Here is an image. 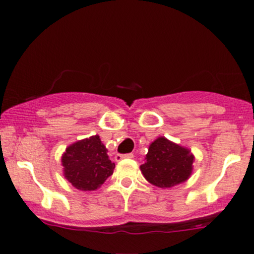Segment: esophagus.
Listing matches in <instances>:
<instances>
[{"mask_svg": "<svg viewBox=\"0 0 254 254\" xmlns=\"http://www.w3.org/2000/svg\"><path fill=\"white\" fill-rule=\"evenodd\" d=\"M133 157V154L132 153H129V154H117L116 155V160L117 161H121V160L123 159H132Z\"/></svg>", "mask_w": 254, "mask_h": 254, "instance_id": "1", "label": "esophagus"}]
</instances>
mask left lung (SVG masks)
Segmentation results:
<instances>
[{"label": "left lung", "mask_w": 254, "mask_h": 254, "mask_svg": "<svg viewBox=\"0 0 254 254\" xmlns=\"http://www.w3.org/2000/svg\"><path fill=\"white\" fill-rule=\"evenodd\" d=\"M193 161L190 149L159 137L149 145L145 162L139 168L150 184L166 189L186 182L192 173Z\"/></svg>", "instance_id": "left-lung-1"}]
</instances>
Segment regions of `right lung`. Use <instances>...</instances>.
<instances>
[{"label": "right lung", "instance_id": "obj_1", "mask_svg": "<svg viewBox=\"0 0 254 254\" xmlns=\"http://www.w3.org/2000/svg\"><path fill=\"white\" fill-rule=\"evenodd\" d=\"M65 179L77 190L94 191L100 188L115 170L106 147L98 135L69 145L62 155Z\"/></svg>", "mask_w": 254, "mask_h": 254}]
</instances>
